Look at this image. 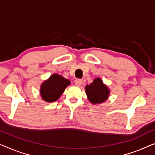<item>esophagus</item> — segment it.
Wrapping results in <instances>:
<instances>
[{
    "mask_svg": "<svg viewBox=\"0 0 155 155\" xmlns=\"http://www.w3.org/2000/svg\"><path fill=\"white\" fill-rule=\"evenodd\" d=\"M82 82H83V81L81 79H76L75 80V84L77 86H80L82 84Z\"/></svg>",
    "mask_w": 155,
    "mask_h": 155,
    "instance_id": "1",
    "label": "esophagus"
}]
</instances>
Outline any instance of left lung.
<instances>
[{
    "instance_id": "obj_1",
    "label": "left lung",
    "mask_w": 155,
    "mask_h": 155,
    "mask_svg": "<svg viewBox=\"0 0 155 155\" xmlns=\"http://www.w3.org/2000/svg\"><path fill=\"white\" fill-rule=\"evenodd\" d=\"M85 91L89 101L94 104L104 102L110 94L108 87L99 78H95L90 84H87Z\"/></svg>"
}]
</instances>
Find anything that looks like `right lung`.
<instances>
[{
    "instance_id": "right-lung-1",
    "label": "right lung",
    "mask_w": 155,
    "mask_h": 155,
    "mask_svg": "<svg viewBox=\"0 0 155 155\" xmlns=\"http://www.w3.org/2000/svg\"><path fill=\"white\" fill-rule=\"evenodd\" d=\"M70 84L71 82L69 80L65 79L58 74H53L41 84L40 94L42 99L47 102L56 101Z\"/></svg>"
}]
</instances>
